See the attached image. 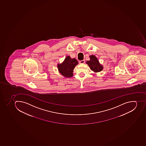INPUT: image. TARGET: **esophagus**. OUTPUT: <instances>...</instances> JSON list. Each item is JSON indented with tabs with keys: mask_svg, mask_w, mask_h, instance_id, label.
<instances>
[{
	"mask_svg": "<svg viewBox=\"0 0 146 146\" xmlns=\"http://www.w3.org/2000/svg\"><path fill=\"white\" fill-rule=\"evenodd\" d=\"M85 60H82L79 61V63L80 64H84V63H85Z\"/></svg>",
	"mask_w": 146,
	"mask_h": 146,
	"instance_id": "obj_1",
	"label": "esophagus"
}]
</instances>
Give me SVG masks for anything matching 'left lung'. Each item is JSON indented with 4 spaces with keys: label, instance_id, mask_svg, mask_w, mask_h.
<instances>
[{
    "label": "left lung",
    "instance_id": "left-lung-1",
    "mask_svg": "<svg viewBox=\"0 0 146 146\" xmlns=\"http://www.w3.org/2000/svg\"><path fill=\"white\" fill-rule=\"evenodd\" d=\"M90 58V60L87 61L86 63L90 67L91 70L94 71V72H98L102 70L103 68L99 63L96 57L94 55H91Z\"/></svg>",
    "mask_w": 146,
    "mask_h": 146
}]
</instances>
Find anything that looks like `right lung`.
Wrapping results in <instances>:
<instances>
[{
    "label": "right lung",
    "mask_w": 146,
    "mask_h": 146,
    "mask_svg": "<svg viewBox=\"0 0 146 146\" xmlns=\"http://www.w3.org/2000/svg\"><path fill=\"white\" fill-rule=\"evenodd\" d=\"M78 64L75 58L72 59L67 56L62 64L58 65L59 72L64 77H71L73 76V72L75 66Z\"/></svg>",
    "instance_id": "add662e5"
}]
</instances>
